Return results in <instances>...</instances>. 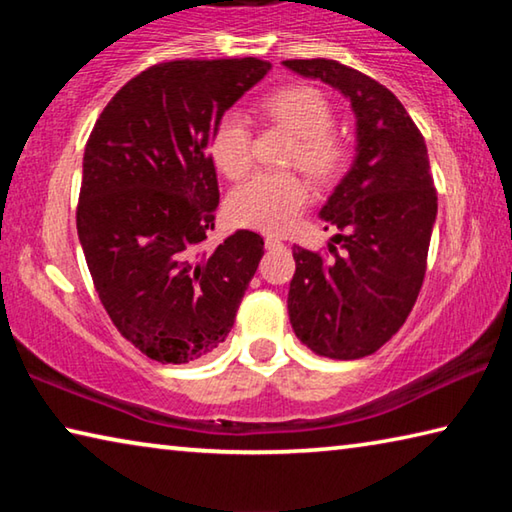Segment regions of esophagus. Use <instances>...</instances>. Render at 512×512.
<instances>
[{
  "mask_svg": "<svg viewBox=\"0 0 512 512\" xmlns=\"http://www.w3.org/2000/svg\"><path fill=\"white\" fill-rule=\"evenodd\" d=\"M264 244H266V248H268V250H277V248H284V244H282V241H280V239H277V237H271V235H268V237L264 239Z\"/></svg>",
  "mask_w": 512,
  "mask_h": 512,
  "instance_id": "34e87169",
  "label": "esophagus"
}]
</instances>
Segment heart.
Segmentation results:
<instances>
[{
  "mask_svg": "<svg viewBox=\"0 0 512 512\" xmlns=\"http://www.w3.org/2000/svg\"><path fill=\"white\" fill-rule=\"evenodd\" d=\"M262 108L275 124L298 137L287 158L293 167H300L323 183L334 180L345 169L350 158L348 144L332 131L334 106L318 88L289 85L266 97ZM210 155L228 178H241L253 167V131L241 112L230 110L216 121ZM309 201L311 189L298 173L262 171L230 194L228 212L237 225L280 235L300 221Z\"/></svg>",
  "mask_w": 512,
  "mask_h": 512,
  "instance_id": "heart-1",
  "label": "heart"
}]
</instances>
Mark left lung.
Returning <instances> with one entry per match:
<instances>
[{
    "mask_svg": "<svg viewBox=\"0 0 512 512\" xmlns=\"http://www.w3.org/2000/svg\"><path fill=\"white\" fill-rule=\"evenodd\" d=\"M282 65L332 85L357 117V158L320 210L345 253L293 248L289 320L320 357L361 359L404 325L427 271L438 212L427 144L400 99L370 76L327 58Z\"/></svg>",
    "mask_w": 512,
    "mask_h": 512,
    "instance_id": "8db88e82",
    "label": "left lung"
}]
</instances>
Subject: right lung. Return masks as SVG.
I'll use <instances>...</instances> for the list:
<instances>
[{"instance_id":"1","label":"right lung","mask_w":512,"mask_h":512,"mask_svg":"<svg viewBox=\"0 0 512 512\" xmlns=\"http://www.w3.org/2000/svg\"><path fill=\"white\" fill-rule=\"evenodd\" d=\"M268 69L257 58L153 65L110 99L85 144L76 207L85 262L119 334L153 361L189 363L219 348L264 255L250 230L214 250L203 241L219 207L212 131Z\"/></svg>"}]
</instances>
